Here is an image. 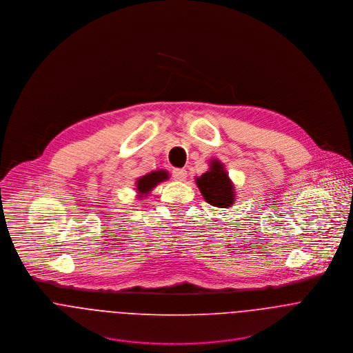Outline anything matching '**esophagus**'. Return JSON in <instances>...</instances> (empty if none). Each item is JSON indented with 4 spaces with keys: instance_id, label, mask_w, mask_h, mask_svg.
Returning a JSON list of instances; mask_svg holds the SVG:
<instances>
[{
    "instance_id": "esophagus-1",
    "label": "esophagus",
    "mask_w": 353,
    "mask_h": 353,
    "mask_svg": "<svg viewBox=\"0 0 353 353\" xmlns=\"http://www.w3.org/2000/svg\"><path fill=\"white\" fill-rule=\"evenodd\" d=\"M172 176H174L175 181L183 182L188 176V171L183 170V168H175V170H172Z\"/></svg>"
}]
</instances>
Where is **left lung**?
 <instances>
[{
	"label": "left lung",
	"instance_id": "left-lung-1",
	"mask_svg": "<svg viewBox=\"0 0 353 353\" xmlns=\"http://www.w3.org/2000/svg\"><path fill=\"white\" fill-rule=\"evenodd\" d=\"M196 183L203 200L217 208H231L235 202V186L228 176L224 164L219 159L209 161V170L196 176Z\"/></svg>",
	"mask_w": 353,
	"mask_h": 353
}]
</instances>
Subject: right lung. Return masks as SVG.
I'll use <instances>...</instances> for the list:
<instances>
[{
    "mask_svg": "<svg viewBox=\"0 0 353 353\" xmlns=\"http://www.w3.org/2000/svg\"><path fill=\"white\" fill-rule=\"evenodd\" d=\"M170 178L168 171L165 170H156L152 171L150 174H145L143 176H140L136 181V193H137V199L143 200L144 197H148L152 190L161 182L167 181Z\"/></svg>",
    "mask_w": 353,
    "mask_h": 353,
    "instance_id": "add662e5",
    "label": "right lung"
}]
</instances>
